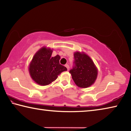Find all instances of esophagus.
Wrapping results in <instances>:
<instances>
[{
    "label": "esophagus",
    "instance_id": "34e87169",
    "mask_svg": "<svg viewBox=\"0 0 131 131\" xmlns=\"http://www.w3.org/2000/svg\"><path fill=\"white\" fill-rule=\"evenodd\" d=\"M65 66H66V68H67V70H69V65L66 64V65H65Z\"/></svg>",
    "mask_w": 131,
    "mask_h": 131
}]
</instances>
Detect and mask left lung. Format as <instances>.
I'll use <instances>...</instances> for the list:
<instances>
[{
	"label": "left lung",
	"instance_id": "8db88e82",
	"mask_svg": "<svg viewBox=\"0 0 131 131\" xmlns=\"http://www.w3.org/2000/svg\"><path fill=\"white\" fill-rule=\"evenodd\" d=\"M74 66L69 71L75 84L80 88H87L95 83L97 69L91 58L84 52L74 54Z\"/></svg>",
	"mask_w": 131,
	"mask_h": 131
}]
</instances>
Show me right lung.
<instances>
[{"label": "right lung", "mask_w": 131, "mask_h": 131, "mask_svg": "<svg viewBox=\"0 0 131 131\" xmlns=\"http://www.w3.org/2000/svg\"><path fill=\"white\" fill-rule=\"evenodd\" d=\"M52 50L46 47L37 51L29 65V72L32 79L40 85H47L57 79L67 68L59 63L60 56L52 57Z\"/></svg>", "instance_id": "obj_1"}]
</instances>
